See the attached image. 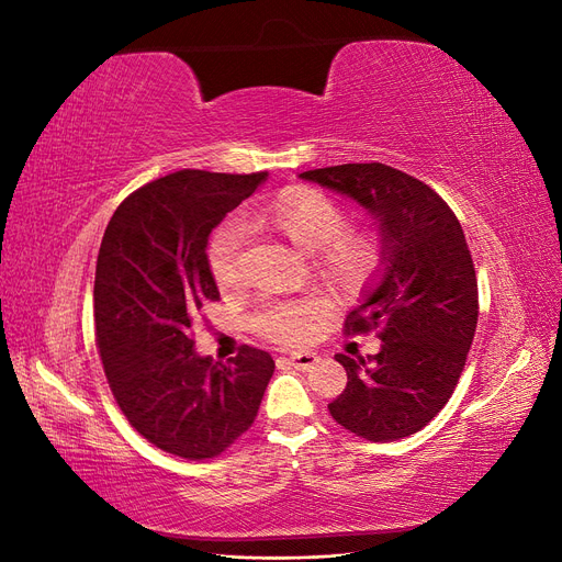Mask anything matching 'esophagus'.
Wrapping results in <instances>:
<instances>
[{
    "label": "esophagus",
    "instance_id": "esophagus-1",
    "mask_svg": "<svg viewBox=\"0 0 562 562\" xmlns=\"http://www.w3.org/2000/svg\"><path fill=\"white\" fill-rule=\"evenodd\" d=\"M288 363L297 370H310L318 363V356L314 351H293L291 356H288Z\"/></svg>",
    "mask_w": 562,
    "mask_h": 562
}]
</instances>
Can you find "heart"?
Masks as SVG:
<instances>
[{"mask_svg": "<svg viewBox=\"0 0 562 562\" xmlns=\"http://www.w3.org/2000/svg\"><path fill=\"white\" fill-rule=\"evenodd\" d=\"M260 217L279 227L295 246L318 250L323 271L342 285H356L375 277L386 260L380 236L347 229L349 217L342 203L318 190L300 187V190L285 192L265 206ZM246 236V223L239 217H229L211 236L209 267L223 291L241 283ZM323 312H326V302L314 295L302 300H262L250 321L260 335L274 339V342L293 345L312 335L314 323Z\"/></svg>", "mask_w": 562, "mask_h": 562, "instance_id": "1", "label": "heart"}]
</instances>
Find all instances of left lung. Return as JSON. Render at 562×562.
<instances>
[{"mask_svg":"<svg viewBox=\"0 0 562 562\" xmlns=\"http://www.w3.org/2000/svg\"><path fill=\"white\" fill-rule=\"evenodd\" d=\"M353 199L380 225V281L349 316L347 333L378 330L375 356L337 353L347 386L328 411L351 434L389 443L443 411L479 323V281L462 225L429 184L384 164L300 173Z\"/></svg>","mask_w":562,"mask_h":562,"instance_id":"obj_1","label":"left lung"}]
</instances>
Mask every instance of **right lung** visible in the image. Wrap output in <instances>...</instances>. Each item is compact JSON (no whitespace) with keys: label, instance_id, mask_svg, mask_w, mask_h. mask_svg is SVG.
<instances>
[{"label":"right lung","instance_id":"add662e5","mask_svg":"<svg viewBox=\"0 0 562 562\" xmlns=\"http://www.w3.org/2000/svg\"><path fill=\"white\" fill-rule=\"evenodd\" d=\"M265 180L187 168L147 182L119 203L98 252L95 342L114 401L151 446L194 462L250 429L274 375L262 349L220 363L192 339L203 304L220 300L209 236Z\"/></svg>","mask_w":562,"mask_h":562}]
</instances>
